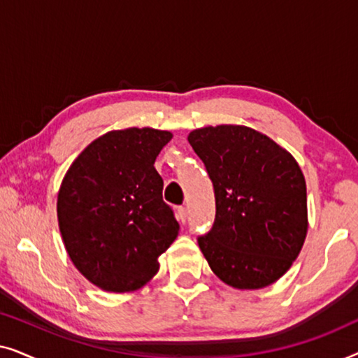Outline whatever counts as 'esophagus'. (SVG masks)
<instances>
[{
    "label": "esophagus",
    "instance_id": "esophagus-1",
    "mask_svg": "<svg viewBox=\"0 0 358 358\" xmlns=\"http://www.w3.org/2000/svg\"><path fill=\"white\" fill-rule=\"evenodd\" d=\"M176 218H178L180 223H185V220H187V208L178 207V212H176Z\"/></svg>",
    "mask_w": 358,
    "mask_h": 358
}]
</instances>
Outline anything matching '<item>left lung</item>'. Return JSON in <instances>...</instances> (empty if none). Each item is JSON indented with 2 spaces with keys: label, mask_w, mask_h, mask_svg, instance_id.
Returning a JSON list of instances; mask_svg holds the SVG:
<instances>
[{
  "label": "left lung",
  "mask_w": 358,
  "mask_h": 358,
  "mask_svg": "<svg viewBox=\"0 0 358 358\" xmlns=\"http://www.w3.org/2000/svg\"><path fill=\"white\" fill-rule=\"evenodd\" d=\"M190 146L213 182L217 217L199 248L220 280L238 290L277 282L308 233L305 176L290 151L246 125L192 130Z\"/></svg>",
  "instance_id": "8db88e82"
}]
</instances>
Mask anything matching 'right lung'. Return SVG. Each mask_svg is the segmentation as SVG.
<instances>
[{
	"instance_id": "add662e5",
	"label": "right lung",
	"mask_w": 358,
	"mask_h": 358,
	"mask_svg": "<svg viewBox=\"0 0 358 358\" xmlns=\"http://www.w3.org/2000/svg\"><path fill=\"white\" fill-rule=\"evenodd\" d=\"M171 138V131L150 127L107 131L63 176L57 195L63 244L73 266L101 290L145 287L178 238L179 223L163 202V179L155 169Z\"/></svg>"
}]
</instances>
